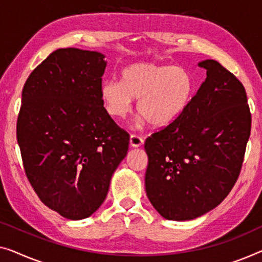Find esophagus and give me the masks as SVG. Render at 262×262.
Masks as SVG:
<instances>
[{
	"mask_svg": "<svg viewBox=\"0 0 262 262\" xmlns=\"http://www.w3.org/2000/svg\"><path fill=\"white\" fill-rule=\"evenodd\" d=\"M143 144V139L140 138V136L133 134L130 135V146L134 147V148H138V147H141Z\"/></svg>",
	"mask_w": 262,
	"mask_h": 262,
	"instance_id": "obj_1",
	"label": "esophagus"
}]
</instances>
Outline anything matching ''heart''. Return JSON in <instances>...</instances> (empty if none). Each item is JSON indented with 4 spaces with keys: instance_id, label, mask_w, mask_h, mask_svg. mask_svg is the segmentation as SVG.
I'll return each mask as SVG.
<instances>
[{
    "instance_id": "b5f03b06",
    "label": "heart",
    "mask_w": 262,
    "mask_h": 262,
    "mask_svg": "<svg viewBox=\"0 0 262 262\" xmlns=\"http://www.w3.org/2000/svg\"><path fill=\"white\" fill-rule=\"evenodd\" d=\"M101 100L112 118L129 114L133 99L138 111L155 127L173 123L185 113L195 93V81L188 70L174 64L138 62L122 69L120 82L101 85Z\"/></svg>"
}]
</instances>
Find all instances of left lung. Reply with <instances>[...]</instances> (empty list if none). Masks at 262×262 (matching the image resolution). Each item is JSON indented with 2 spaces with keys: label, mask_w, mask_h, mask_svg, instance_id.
I'll use <instances>...</instances> for the list:
<instances>
[{
  "label": "left lung",
  "mask_w": 262,
  "mask_h": 262,
  "mask_svg": "<svg viewBox=\"0 0 262 262\" xmlns=\"http://www.w3.org/2000/svg\"><path fill=\"white\" fill-rule=\"evenodd\" d=\"M185 113L144 142L150 204L167 220L187 221L215 208L235 185L251 135L241 82L214 60Z\"/></svg>",
  "instance_id": "8db88e82"
}]
</instances>
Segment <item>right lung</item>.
Segmentation results:
<instances>
[{
	"label": "right lung",
	"instance_id": "obj_1",
	"mask_svg": "<svg viewBox=\"0 0 262 262\" xmlns=\"http://www.w3.org/2000/svg\"><path fill=\"white\" fill-rule=\"evenodd\" d=\"M104 57L57 49L22 91L16 134L26 175L40 200L69 220L100 208L129 146L101 100Z\"/></svg>",
	"mask_w": 262,
	"mask_h": 262
}]
</instances>
